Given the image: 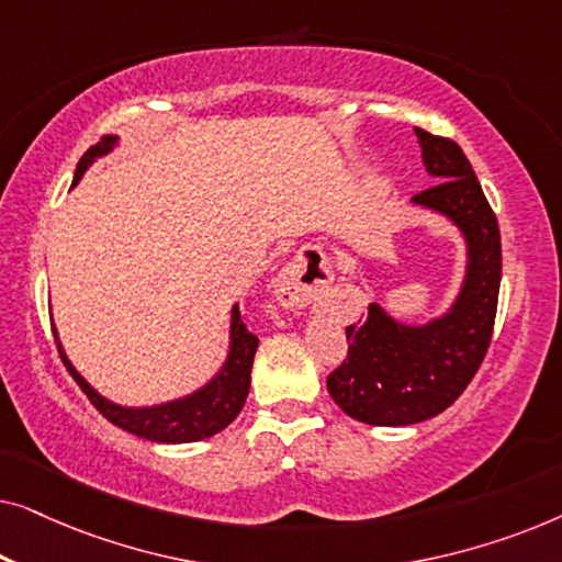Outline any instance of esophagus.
Here are the masks:
<instances>
[{"label":"esophagus","instance_id":"esophagus-1","mask_svg":"<svg viewBox=\"0 0 562 562\" xmlns=\"http://www.w3.org/2000/svg\"><path fill=\"white\" fill-rule=\"evenodd\" d=\"M329 281H333V268H329L325 252L304 250L276 279V302L286 306V310H306V306L319 302V296L327 291Z\"/></svg>","mask_w":562,"mask_h":562}]
</instances>
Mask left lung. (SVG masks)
Returning <instances> with one entry per match:
<instances>
[{
  "label": "left lung",
  "instance_id": "left-lung-1",
  "mask_svg": "<svg viewBox=\"0 0 562 562\" xmlns=\"http://www.w3.org/2000/svg\"><path fill=\"white\" fill-rule=\"evenodd\" d=\"M435 183L412 206L435 212L463 237L465 266L448 310L406 322L373 302L363 325L348 327V358L327 391L348 417L375 427L417 425L448 409L479 371L494 329L502 283V235L473 166L458 143L414 127Z\"/></svg>",
  "mask_w": 562,
  "mask_h": 562
}]
</instances>
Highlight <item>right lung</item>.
<instances>
[{
	"label": "right lung",
	"instance_id": "right-lung-1",
	"mask_svg": "<svg viewBox=\"0 0 562 562\" xmlns=\"http://www.w3.org/2000/svg\"><path fill=\"white\" fill-rule=\"evenodd\" d=\"M117 145V135H104L97 145H91V148L81 156L79 164H76L71 187H76V183L83 179V173L89 171L91 164L110 156ZM53 335H56L58 352L60 358H64L68 373L74 375V381L79 383L83 394L89 396V402L94 404L112 425H117L130 435L143 437V440L164 445L196 442L222 432V429L240 414L245 398H248L252 358H256L258 350V337L245 327V322L240 319V306L233 304L227 327V356L210 381L202 383V386L194 391H189V394L168 398V402L127 406L99 394V391L76 371L71 360H68L56 327H53Z\"/></svg>",
	"mask_w": 562,
	"mask_h": 562
}]
</instances>
